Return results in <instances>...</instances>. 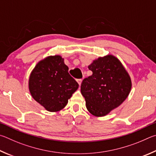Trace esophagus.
Masks as SVG:
<instances>
[{"instance_id": "1", "label": "esophagus", "mask_w": 156, "mask_h": 156, "mask_svg": "<svg viewBox=\"0 0 156 156\" xmlns=\"http://www.w3.org/2000/svg\"><path fill=\"white\" fill-rule=\"evenodd\" d=\"M77 82L79 83V85H80V86L81 84V82H82V80H81V79H80V80H77Z\"/></svg>"}]
</instances>
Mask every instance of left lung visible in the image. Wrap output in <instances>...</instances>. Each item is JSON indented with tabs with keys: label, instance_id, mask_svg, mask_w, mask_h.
<instances>
[{
	"label": "left lung",
	"instance_id": "1",
	"mask_svg": "<svg viewBox=\"0 0 156 156\" xmlns=\"http://www.w3.org/2000/svg\"><path fill=\"white\" fill-rule=\"evenodd\" d=\"M88 68L92 75L81 85L87 110L95 116H105L127 99L132 88L130 76L112 55L94 60Z\"/></svg>",
	"mask_w": 156,
	"mask_h": 156
}]
</instances>
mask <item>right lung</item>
<instances>
[{
    "instance_id": "1",
    "label": "right lung",
    "mask_w": 156,
    "mask_h": 156,
    "mask_svg": "<svg viewBox=\"0 0 156 156\" xmlns=\"http://www.w3.org/2000/svg\"><path fill=\"white\" fill-rule=\"evenodd\" d=\"M78 88L79 84L68 73V67L60 55L41 60L29 76L32 97L49 112L62 110Z\"/></svg>"
}]
</instances>
